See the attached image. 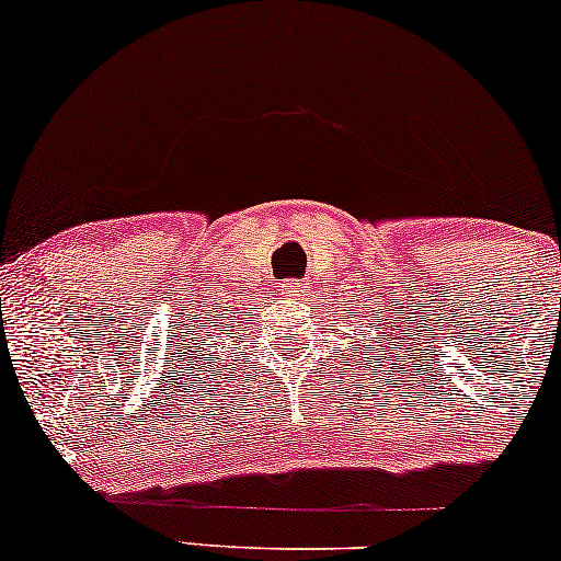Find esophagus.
<instances>
[{
  "mask_svg": "<svg viewBox=\"0 0 561 561\" xmlns=\"http://www.w3.org/2000/svg\"><path fill=\"white\" fill-rule=\"evenodd\" d=\"M280 296L283 298H294V301H298L301 296H307V283H298V280H283L280 286Z\"/></svg>",
  "mask_w": 561,
  "mask_h": 561,
  "instance_id": "34e87169",
  "label": "esophagus"
}]
</instances>
